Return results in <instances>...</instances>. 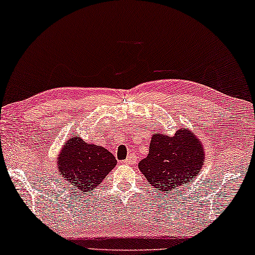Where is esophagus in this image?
Wrapping results in <instances>:
<instances>
[{
	"instance_id": "esophagus-1",
	"label": "esophagus",
	"mask_w": 255,
	"mask_h": 255,
	"mask_svg": "<svg viewBox=\"0 0 255 255\" xmlns=\"http://www.w3.org/2000/svg\"><path fill=\"white\" fill-rule=\"evenodd\" d=\"M136 161H137L136 155L131 153V154H129V155H128L127 159L125 160V163H127V165H135V163H136Z\"/></svg>"
}]
</instances>
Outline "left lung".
<instances>
[{
  "label": "left lung",
  "instance_id": "obj_1",
  "mask_svg": "<svg viewBox=\"0 0 255 255\" xmlns=\"http://www.w3.org/2000/svg\"><path fill=\"white\" fill-rule=\"evenodd\" d=\"M204 148L193 131L179 129L174 136L155 133L138 168L151 186L169 194L194 180L204 165Z\"/></svg>",
  "mask_w": 255,
  "mask_h": 255
}]
</instances>
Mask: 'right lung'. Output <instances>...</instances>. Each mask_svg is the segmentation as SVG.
Instances as JSON below:
<instances>
[{
  "label": "right lung",
  "instance_id": "obj_1",
  "mask_svg": "<svg viewBox=\"0 0 255 255\" xmlns=\"http://www.w3.org/2000/svg\"><path fill=\"white\" fill-rule=\"evenodd\" d=\"M57 165L59 175L66 180L67 185L75 186L79 192L88 193L114 168L117 159L106 148L73 136L63 146Z\"/></svg>",
  "mask_w": 255,
  "mask_h": 255
}]
</instances>
